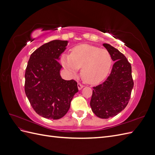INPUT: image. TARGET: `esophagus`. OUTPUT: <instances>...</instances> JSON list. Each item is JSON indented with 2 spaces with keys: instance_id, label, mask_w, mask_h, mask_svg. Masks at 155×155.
<instances>
[{
  "instance_id": "esophagus-1",
  "label": "esophagus",
  "mask_w": 155,
  "mask_h": 155,
  "mask_svg": "<svg viewBox=\"0 0 155 155\" xmlns=\"http://www.w3.org/2000/svg\"><path fill=\"white\" fill-rule=\"evenodd\" d=\"M83 87H84V86H83V85H81V83H78V89H79V91L81 90V89L83 88Z\"/></svg>"
}]
</instances>
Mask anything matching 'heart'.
I'll return each instance as SVG.
<instances>
[{
	"instance_id": "b5f03b06",
	"label": "heart",
	"mask_w": 155,
	"mask_h": 155,
	"mask_svg": "<svg viewBox=\"0 0 155 155\" xmlns=\"http://www.w3.org/2000/svg\"><path fill=\"white\" fill-rule=\"evenodd\" d=\"M60 60L70 76H76L81 68L82 78L91 85L104 81L112 64V57L107 50L87 44L75 46L70 54H63Z\"/></svg>"
}]
</instances>
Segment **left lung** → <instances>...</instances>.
<instances>
[{
	"label": "left lung",
	"mask_w": 155,
	"mask_h": 155,
	"mask_svg": "<svg viewBox=\"0 0 155 155\" xmlns=\"http://www.w3.org/2000/svg\"><path fill=\"white\" fill-rule=\"evenodd\" d=\"M115 61L106 81L93 87L90 105L100 118L107 119L118 114L127 105L134 83L131 65L119 50L109 44H103Z\"/></svg>",
	"instance_id": "left-lung-1"
}]
</instances>
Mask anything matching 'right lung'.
I'll list each match as a JSON object with an SVG mask.
<instances>
[{"instance_id":"1","label":"right lung","mask_w":155,"mask_h":155,"mask_svg":"<svg viewBox=\"0 0 155 155\" xmlns=\"http://www.w3.org/2000/svg\"><path fill=\"white\" fill-rule=\"evenodd\" d=\"M68 41L54 40L33 52L25 72V90L34 110L47 119L61 118L70 109L77 83L64 80L60 75V55L66 50Z\"/></svg>"}]
</instances>
